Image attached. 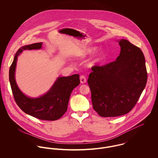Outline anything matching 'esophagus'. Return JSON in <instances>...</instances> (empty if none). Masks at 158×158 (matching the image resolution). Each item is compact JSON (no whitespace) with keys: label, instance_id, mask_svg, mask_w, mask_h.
Here are the masks:
<instances>
[{"label":"esophagus","instance_id":"1","mask_svg":"<svg viewBox=\"0 0 158 158\" xmlns=\"http://www.w3.org/2000/svg\"><path fill=\"white\" fill-rule=\"evenodd\" d=\"M80 82L82 84H84V83H85L86 82V77L84 75H81L80 77Z\"/></svg>","mask_w":158,"mask_h":158}]
</instances>
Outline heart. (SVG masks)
I'll return each mask as SVG.
<instances>
[{
    "instance_id": "b5f03b06",
    "label": "heart",
    "mask_w": 158,
    "mask_h": 158,
    "mask_svg": "<svg viewBox=\"0 0 158 158\" xmlns=\"http://www.w3.org/2000/svg\"><path fill=\"white\" fill-rule=\"evenodd\" d=\"M95 50V47H89L88 48L86 49H85L82 53L81 54V56L83 57L86 56L88 55H90L94 50ZM105 58V53L103 51H98L93 56V57L92 58L91 60L90 61V66H95L97 64H98L100 63H101L103 60Z\"/></svg>"
}]
</instances>
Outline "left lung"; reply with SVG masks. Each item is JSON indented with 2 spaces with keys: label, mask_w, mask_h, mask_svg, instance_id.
Listing matches in <instances>:
<instances>
[{
  "label": "left lung",
  "mask_w": 158,
  "mask_h": 158,
  "mask_svg": "<svg viewBox=\"0 0 158 158\" xmlns=\"http://www.w3.org/2000/svg\"><path fill=\"white\" fill-rule=\"evenodd\" d=\"M117 41L121 50L116 60L103 66L93 67L88 80L93 108L103 117L129 113L147 81L142 50L127 40Z\"/></svg>",
  "instance_id": "obj_1"
}]
</instances>
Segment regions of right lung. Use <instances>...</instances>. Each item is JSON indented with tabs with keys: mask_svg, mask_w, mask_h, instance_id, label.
Returning a JSON list of instances; mask_svg holds the SVG:
<instances>
[{
	"mask_svg": "<svg viewBox=\"0 0 158 158\" xmlns=\"http://www.w3.org/2000/svg\"><path fill=\"white\" fill-rule=\"evenodd\" d=\"M43 43L24 45L16 53L9 70V80L15 100L23 111L31 116L44 120H56L61 118L68 110L69 98L73 89L80 85V75L58 77L51 88L43 95L32 98L25 95L15 79L18 57L23 50L42 48Z\"/></svg>",
	"mask_w": 158,
	"mask_h": 158,
	"instance_id": "right-lung-1",
	"label": "right lung"
}]
</instances>
